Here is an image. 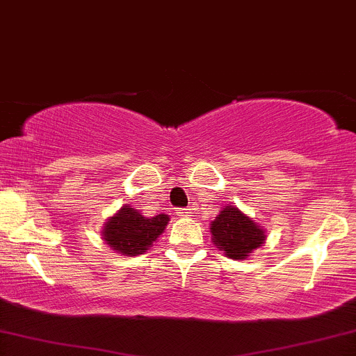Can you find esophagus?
Wrapping results in <instances>:
<instances>
[{
	"label": "esophagus",
	"mask_w": 356,
	"mask_h": 356,
	"mask_svg": "<svg viewBox=\"0 0 356 356\" xmlns=\"http://www.w3.org/2000/svg\"><path fill=\"white\" fill-rule=\"evenodd\" d=\"M178 216H183V218L191 216V209L190 208H179L178 209Z\"/></svg>",
	"instance_id": "esophagus-1"
}]
</instances>
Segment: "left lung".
Here are the masks:
<instances>
[{"label":"left lung","instance_id":"1","mask_svg":"<svg viewBox=\"0 0 356 356\" xmlns=\"http://www.w3.org/2000/svg\"><path fill=\"white\" fill-rule=\"evenodd\" d=\"M211 241L226 257L244 261L266 243V229L236 206L227 204L209 226Z\"/></svg>","mask_w":356,"mask_h":356}]
</instances>
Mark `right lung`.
I'll return each mask as SVG.
<instances>
[{
  "label": "right lung",
  "instance_id": "right-lung-1",
  "mask_svg": "<svg viewBox=\"0 0 356 356\" xmlns=\"http://www.w3.org/2000/svg\"><path fill=\"white\" fill-rule=\"evenodd\" d=\"M168 221V214L161 213L147 218L130 204H124L105 221L102 239L112 251L122 256H138L147 252L153 243H156L166 229Z\"/></svg>",
  "mask_w": 356,
  "mask_h": 356
}]
</instances>
